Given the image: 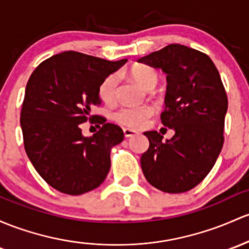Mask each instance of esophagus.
Wrapping results in <instances>:
<instances>
[{
    "label": "esophagus",
    "mask_w": 249,
    "mask_h": 249,
    "mask_svg": "<svg viewBox=\"0 0 249 249\" xmlns=\"http://www.w3.org/2000/svg\"><path fill=\"white\" fill-rule=\"evenodd\" d=\"M124 133L125 138H130V136H134L135 134H138V132H135V130L133 129H129V128H124Z\"/></svg>",
    "instance_id": "34e87169"
}]
</instances>
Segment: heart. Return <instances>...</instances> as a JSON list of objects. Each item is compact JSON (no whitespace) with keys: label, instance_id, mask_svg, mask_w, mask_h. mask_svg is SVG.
I'll list each match as a JSON object with an SVG mask.
<instances>
[{"label":"heart","instance_id":"obj_1","mask_svg":"<svg viewBox=\"0 0 249 249\" xmlns=\"http://www.w3.org/2000/svg\"><path fill=\"white\" fill-rule=\"evenodd\" d=\"M130 76L135 82L147 90L153 89L159 81V74L153 68L147 65H136L130 70ZM119 76L110 73L101 82L98 87V95L106 103L115 102L117 97ZM152 115V108L148 106H124L115 111L114 119L120 124L129 128H141L148 121Z\"/></svg>","mask_w":249,"mask_h":249}]
</instances>
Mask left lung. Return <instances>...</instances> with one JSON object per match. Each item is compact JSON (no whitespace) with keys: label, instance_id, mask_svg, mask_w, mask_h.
Masks as SVG:
<instances>
[{"label":"left lung","instance_id":"left-lung-1","mask_svg":"<svg viewBox=\"0 0 249 249\" xmlns=\"http://www.w3.org/2000/svg\"><path fill=\"white\" fill-rule=\"evenodd\" d=\"M167 74L161 124L175 130L162 141L145 132L149 147L141 168L149 184L168 194L198 185L215 165L223 146L228 98L215 64L205 53L171 44L138 60Z\"/></svg>","mask_w":249,"mask_h":249}]
</instances>
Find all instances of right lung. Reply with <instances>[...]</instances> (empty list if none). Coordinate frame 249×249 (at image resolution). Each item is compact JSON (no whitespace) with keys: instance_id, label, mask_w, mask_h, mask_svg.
<instances>
[{"instance_id":"1","label":"right lung","mask_w":249,"mask_h":249,"mask_svg":"<svg viewBox=\"0 0 249 249\" xmlns=\"http://www.w3.org/2000/svg\"><path fill=\"white\" fill-rule=\"evenodd\" d=\"M125 61L68 51L42 61L29 77L20 117L23 145L36 172L63 194L91 191L110 170V151L124 140L122 129L104 121L85 138L81 124L97 117L90 111L101 104V82Z\"/></svg>"}]
</instances>
